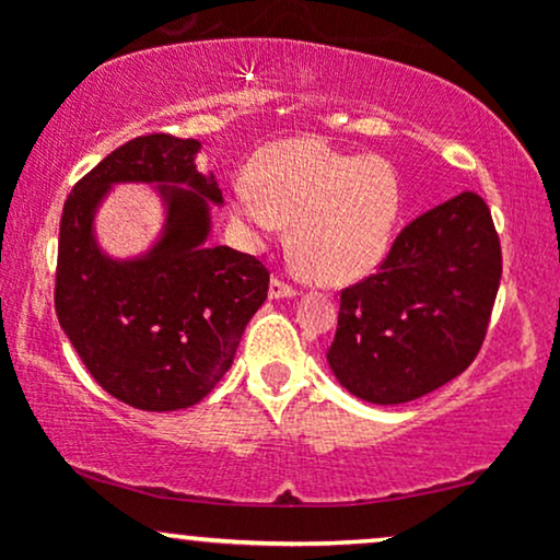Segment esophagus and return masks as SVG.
Here are the masks:
<instances>
[{
  "instance_id": "obj_1",
  "label": "esophagus",
  "mask_w": 560,
  "mask_h": 560,
  "mask_svg": "<svg viewBox=\"0 0 560 560\" xmlns=\"http://www.w3.org/2000/svg\"><path fill=\"white\" fill-rule=\"evenodd\" d=\"M268 294H271L273 300H287V298H294V294H298V289L281 279H271V289H268Z\"/></svg>"
}]
</instances>
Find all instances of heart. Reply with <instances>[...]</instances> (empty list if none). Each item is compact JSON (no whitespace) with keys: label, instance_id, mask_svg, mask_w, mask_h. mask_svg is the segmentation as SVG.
<instances>
[{"label":"heart","instance_id":"b5f03b06","mask_svg":"<svg viewBox=\"0 0 560 560\" xmlns=\"http://www.w3.org/2000/svg\"><path fill=\"white\" fill-rule=\"evenodd\" d=\"M400 210L395 171L378 158H355L318 139L266 147L253 178L231 186V215L249 247L292 223V255L307 279L350 284L387 255Z\"/></svg>","mask_w":560,"mask_h":560}]
</instances>
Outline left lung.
I'll list each match as a JSON object with an SVG mask.
<instances>
[{
	"label": "left lung",
	"mask_w": 560,
	"mask_h": 560,
	"mask_svg": "<svg viewBox=\"0 0 560 560\" xmlns=\"http://www.w3.org/2000/svg\"><path fill=\"white\" fill-rule=\"evenodd\" d=\"M503 273L490 208L474 191L408 223L374 276L342 289L326 352L350 395L400 405L471 365Z\"/></svg>",
	"instance_id": "left-lung-1"
}]
</instances>
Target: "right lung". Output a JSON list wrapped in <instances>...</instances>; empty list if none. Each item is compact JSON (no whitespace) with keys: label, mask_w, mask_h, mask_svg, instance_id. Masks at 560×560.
<instances>
[{"label":"right lung","mask_w":560,"mask_h":560,"mask_svg":"<svg viewBox=\"0 0 560 560\" xmlns=\"http://www.w3.org/2000/svg\"><path fill=\"white\" fill-rule=\"evenodd\" d=\"M197 139L150 133L126 141L73 186L62 208L55 311L89 374L139 410L189 408L234 363L244 326L268 298L253 255L210 240L213 173L197 171ZM115 183H152L166 221L137 259H110L93 215Z\"/></svg>","instance_id":"obj_1"}]
</instances>
